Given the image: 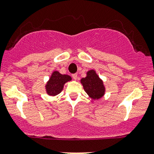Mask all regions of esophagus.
<instances>
[{
    "mask_svg": "<svg viewBox=\"0 0 154 154\" xmlns=\"http://www.w3.org/2000/svg\"><path fill=\"white\" fill-rule=\"evenodd\" d=\"M72 77L74 79V80H77V74H72Z\"/></svg>",
    "mask_w": 154,
    "mask_h": 154,
    "instance_id": "1",
    "label": "esophagus"
}]
</instances>
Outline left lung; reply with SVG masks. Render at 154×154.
Wrapping results in <instances>:
<instances>
[{
    "instance_id": "obj_1",
    "label": "left lung",
    "mask_w": 154,
    "mask_h": 154,
    "mask_svg": "<svg viewBox=\"0 0 154 154\" xmlns=\"http://www.w3.org/2000/svg\"><path fill=\"white\" fill-rule=\"evenodd\" d=\"M81 83L85 92L92 99L98 100L104 95L105 87L103 81L94 70H90L87 72V76L82 79Z\"/></svg>"
}]
</instances>
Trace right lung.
<instances>
[{
	"label": "right lung",
	"mask_w": 154,
	"mask_h": 154,
	"mask_svg": "<svg viewBox=\"0 0 154 154\" xmlns=\"http://www.w3.org/2000/svg\"><path fill=\"white\" fill-rule=\"evenodd\" d=\"M71 80L67 75H62L57 71H54L46 85L47 93L51 96L59 94L66 82Z\"/></svg>",
	"instance_id": "1"
}]
</instances>
